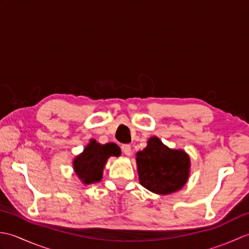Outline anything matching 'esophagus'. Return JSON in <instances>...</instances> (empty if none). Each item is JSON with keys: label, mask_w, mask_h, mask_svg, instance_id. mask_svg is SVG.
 Wrapping results in <instances>:
<instances>
[{"label": "esophagus", "mask_w": 249, "mask_h": 249, "mask_svg": "<svg viewBox=\"0 0 249 249\" xmlns=\"http://www.w3.org/2000/svg\"><path fill=\"white\" fill-rule=\"evenodd\" d=\"M121 149H122V151H123L125 155L129 156L131 154V146L129 144H123L121 146Z\"/></svg>", "instance_id": "obj_1"}]
</instances>
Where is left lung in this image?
Masks as SVG:
<instances>
[{
  "label": "left lung",
  "instance_id": "8db88e82",
  "mask_svg": "<svg viewBox=\"0 0 249 249\" xmlns=\"http://www.w3.org/2000/svg\"><path fill=\"white\" fill-rule=\"evenodd\" d=\"M136 160L140 184L150 192L168 195L187 182L188 155L181 150L169 149L157 137L150 138L145 149L137 153Z\"/></svg>",
  "mask_w": 249,
  "mask_h": 249
}]
</instances>
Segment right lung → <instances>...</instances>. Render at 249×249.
<instances>
[{
	"instance_id": "right-lung-1",
	"label": "right lung",
	"mask_w": 249,
	"mask_h": 249,
	"mask_svg": "<svg viewBox=\"0 0 249 249\" xmlns=\"http://www.w3.org/2000/svg\"><path fill=\"white\" fill-rule=\"evenodd\" d=\"M120 147L114 143L99 144L91 140L84 149L82 154L73 160V168L76 174L83 183L91 184L98 182L103 177V169L109 156H119Z\"/></svg>"
}]
</instances>
